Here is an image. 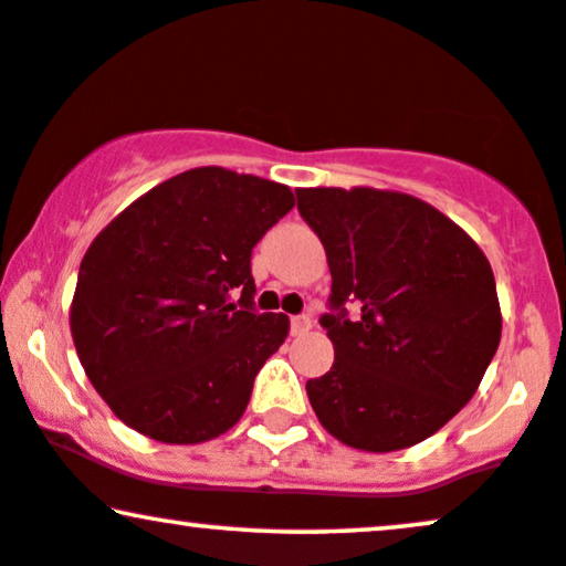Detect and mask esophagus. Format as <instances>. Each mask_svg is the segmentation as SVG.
Here are the masks:
<instances>
[{"instance_id": "obj_1", "label": "esophagus", "mask_w": 566, "mask_h": 566, "mask_svg": "<svg viewBox=\"0 0 566 566\" xmlns=\"http://www.w3.org/2000/svg\"><path fill=\"white\" fill-rule=\"evenodd\" d=\"M313 328V318L311 316H295L292 318V334H305V332H311Z\"/></svg>"}]
</instances>
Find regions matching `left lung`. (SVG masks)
Masks as SVG:
<instances>
[{"label": "left lung", "mask_w": 566, "mask_h": 566, "mask_svg": "<svg viewBox=\"0 0 566 566\" xmlns=\"http://www.w3.org/2000/svg\"><path fill=\"white\" fill-rule=\"evenodd\" d=\"M326 248L332 305L321 318L334 366L305 384L321 426L360 452L426 441L473 399L502 307L478 242L426 200L378 188H300ZM361 305L349 322L344 303Z\"/></svg>", "instance_id": "left-lung-1"}]
</instances>
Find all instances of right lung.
<instances>
[{
  "label": "right lung",
  "instance_id": "add662e5",
  "mask_svg": "<svg viewBox=\"0 0 566 566\" xmlns=\"http://www.w3.org/2000/svg\"><path fill=\"white\" fill-rule=\"evenodd\" d=\"M292 206L287 185L196 167L96 234L70 332L93 389L125 426L161 443H203L242 418L255 376L290 334L284 313L253 311L250 253Z\"/></svg>",
  "mask_w": 566,
  "mask_h": 566
}]
</instances>
